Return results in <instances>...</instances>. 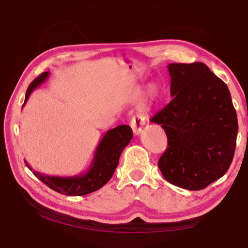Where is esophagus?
Here are the masks:
<instances>
[{
  "instance_id": "34e87169",
  "label": "esophagus",
  "mask_w": 248,
  "mask_h": 248,
  "mask_svg": "<svg viewBox=\"0 0 248 248\" xmlns=\"http://www.w3.org/2000/svg\"><path fill=\"white\" fill-rule=\"evenodd\" d=\"M146 124V117L143 114H136L134 115L132 119H131L130 125L133 130V133L135 135H139L141 132V129Z\"/></svg>"
}]
</instances>
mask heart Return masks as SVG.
I'll list each match as a JSON object with an SVG mask.
<instances>
[{"label":"heart","instance_id":"obj_1","mask_svg":"<svg viewBox=\"0 0 248 248\" xmlns=\"http://www.w3.org/2000/svg\"><path fill=\"white\" fill-rule=\"evenodd\" d=\"M159 86L156 85V84H150V85L148 86V96L150 99H155L157 93H159Z\"/></svg>","mask_w":248,"mask_h":248}]
</instances>
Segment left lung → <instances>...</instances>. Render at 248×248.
I'll return each mask as SVG.
<instances>
[{"label":"left lung","mask_w":248,"mask_h":248,"mask_svg":"<svg viewBox=\"0 0 248 248\" xmlns=\"http://www.w3.org/2000/svg\"><path fill=\"white\" fill-rule=\"evenodd\" d=\"M171 101L150 121L168 145L159 160L173 186L198 191L223 177L232 162L238 118L227 85L202 62L170 64Z\"/></svg>","instance_id":"obj_1"}]
</instances>
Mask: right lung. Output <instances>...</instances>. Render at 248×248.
<instances>
[{
    "mask_svg": "<svg viewBox=\"0 0 248 248\" xmlns=\"http://www.w3.org/2000/svg\"><path fill=\"white\" fill-rule=\"evenodd\" d=\"M48 76L49 72L41 73L30 84L25 93L23 105L28 101L34 89L38 87L41 83H44L48 78ZM132 138V129L127 124H121L107 131L94 151L91 166L87 171L80 173V175L70 177L46 176L33 170V168L26 162L25 164L31 170H33L34 175L40 181H43L50 188L54 189L55 192L67 195V196H83V195L97 191L108 182L118 165L121 152L130 143Z\"/></svg>",
    "mask_w": 248,
    "mask_h": 248,
    "instance_id": "1",
    "label": "right lung"
}]
</instances>
